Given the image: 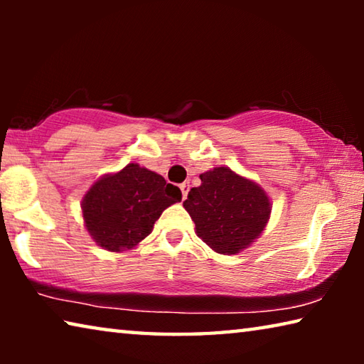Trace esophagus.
<instances>
[{
	"mask_svg": "<svg viewBox=\"0 0 364 364\" xmlns=\"http://www.w3.org/2000/svg\"><path fill=\"white\" fill-rule=\"evenodd\" d=\"M180 189H181V193H183V199H186V196L189 193V183H181L180 184Z\"/></svg>",
	"mask_w": 364,
	"mask_h": 364,
	"instance_id": "esophagus-1",
	"label": "esophagus"
}]
</instances>
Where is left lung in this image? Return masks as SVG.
Wrapping results in <instances>:
<instances>
[{
    "mask_svg": "<svg viewBox=\"0 0 364 364\" xmlns=\"http://www.w3.org/2000/svg\"><path fill=\"white\" fill-rule=\"evenodd\" d=\"M200 181V186L191 189L183 202L197 236L218 254H239L267 226L269 197L257 183L228 167L205 171Z\"/></svg>",
    "mask_w": 364,
    "mask_h": 364,
    "instance_id": "8db88e82",
    "label": "left lung"
}]
</instances>
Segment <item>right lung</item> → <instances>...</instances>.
Wrapping results in <instances>:
<instances>
[{
  "label": "right lung",
  "instance_id": "1",
  "mask_svg": "<svg viewBox=\"0 0 364 364\" xmlns=\"http://www.w3.org/2000/svg\"><path fill=\"white\" fill-rule=\"evenodd\" d=\"M180 200V188L156 171L128 164L117 173L101 176L85 194V228L102 249L130 250L149 236L165 208Z\"/></svg>",
  "mask_w": 364,
  "mask_h": 364
}]
</instances>
